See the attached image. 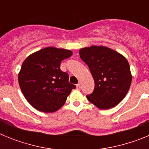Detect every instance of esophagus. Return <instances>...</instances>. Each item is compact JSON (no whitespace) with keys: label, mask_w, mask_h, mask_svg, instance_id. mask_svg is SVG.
Wrapping results in <instances>:
<instances>
[{"label":"esophagus","mask_w":149,"mask_h":149,"mask_svg":"<svg viewBox=\"0 0 149 149\" xmlns=\"http://www.w3.org/2000/svg\"><path fill=\"white\" fill-rule=\"evenodd\" d=\"M76 88H77V89H81V84H77V86H76Z\"/></svg>","instance_id":"34e87169"}]
</instances>
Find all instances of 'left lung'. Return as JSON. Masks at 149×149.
Returning a JSON list of instances; mask_svg holds the SVG:
<instances>
[{
	"mask_svg": "<svg viewBox=\"0 0 149 149\" xmlns=\"http://www.w3.org/2000/svg\"><path fill=\"white\" fill-rule=\"evenodd\" d=\"M89 66L95 88L86 98L100 109L116 106L127 95L131 84L127 60L120 54L104 46H91L79 51Z\"/></svg>",
	"mask_w": 149,
	"mask_h": 149,
	"instance_id": "1",
	"label": "left lung"
}]
</instances>
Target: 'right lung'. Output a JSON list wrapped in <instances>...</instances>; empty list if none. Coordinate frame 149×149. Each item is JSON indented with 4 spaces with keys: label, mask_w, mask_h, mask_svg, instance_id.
Returning <instances> with one entry per match:
<instances>
[{
    "label": "right lung",
    "mask_w": 149,
    "mask_h": 149,
    "mask_svg": "<svg viewBox=\"0 0 149 149\" xmlns=\"http://www.w3.org/2000/svg\"><path fill=\"white\" fill-rule=\"evenodd\" d=\"M69 50L48 48L30 55L18 74L21 90L34 108L52 113L61 107L76 86L68 82V74L60 69L62 60L70 57Z\"/></svg>",
    "instance_id": "right-lung-1"
}]
</instances>
